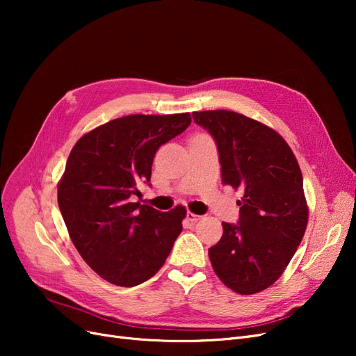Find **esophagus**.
Segmentation results:
<instances>
[{"instance_id": "34e87169", "label": "esophagus", "mask_w": 356, "mask_h": 356, "mask_svg": "<svg viewBox=\"0 0 356 356\" xmlns=\"http://www.w3.org/2000/svg\"><path fill=\"white\" fill-rule=\"evenodd\" d=\"M200 218H202L200 215H196V213H193V212H187V220L191 221V222H197Z\"/></svg>"}]
</instances>
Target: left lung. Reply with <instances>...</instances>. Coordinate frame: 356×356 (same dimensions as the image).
I'll return each mask as SVG.
<instances>
[{
    "instance_id": "left-lung-1",
    "label": "left lung",
    "mask_w": 356,
    "mask_h": 356,
    "mask_svg": "<svg viewBox=\"0 0 356 356\" xmlns=\"http://www.w3.org/2000/svg\"><path fill=\"white\" fill-rule=\"evenodd\" d=\"M218 148L221 179L241 188L239 221L222 222L209 248L213 272L243 296L275 284L296 254L307 225L303 175L285 139L266 124L233 111L193 113Z\"/></svg>"
}]
</instances>
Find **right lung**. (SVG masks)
Wrapping results in <instances>:
<instances>
[{"label": "right lung", "mask_w": 356, "mask_h": 356, "mask_svg": "<svg viewBox=\"0 0 356 356\" xmlns=\"http://www.w3.org/2000/svg\"><path fill=\"white\" fill-rule=\"evenodd\" d=\"M188 113L134 114L81 136L58 187L70 238L93 272L118 286H135L159 272L182 232L186 208L160 212L134 202L149 184L160 145L182 134Z\"/></svg>", "instance_id": "add662e5"}]
</instances>
